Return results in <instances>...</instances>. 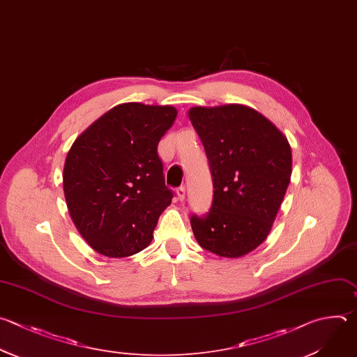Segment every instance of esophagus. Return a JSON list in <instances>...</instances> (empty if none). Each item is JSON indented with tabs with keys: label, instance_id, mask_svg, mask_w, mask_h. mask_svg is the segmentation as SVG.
<instances>
[{
	"label": "esophagus",
	"instance_id": "34e87169",
	"mask_svg": "<svg viewBox=\"0 0 357 357\" xmlns=\"http://www.w3.org/2000/svg\"><path fill=\"white\" fill-rule=\"evenodd\" d=\"M185 195H186V189H185L183 186H181V188L176 189V196H178V199H179L181 202L185 199Z\"/></svg>",
	"mask_w": 357,
	"mask_h": 357
}]
</instances>
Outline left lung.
<instances>
[{"label": "left lung", "instance_id": "left-lung-1", "mask_svg": "<svg viewBox=\"0 0 357 357\" xmlns=\"http://www.w3.org/2000/svg\"><path fill=\"white\" fill-rule=\"evenodd\" d=\"M189 119L213 178V202L192 214L199 245L218 257L240 258L259 247L272 228L291 176V149L268 119L244 105L196 106Z\"/></svg>", "mask_w": 357, "mask_h": 357}]
</instances>
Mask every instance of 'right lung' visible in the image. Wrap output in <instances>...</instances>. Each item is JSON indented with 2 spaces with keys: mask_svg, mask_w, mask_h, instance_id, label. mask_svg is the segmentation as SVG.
I'll return each mask as SVG.
<instances>
[{
  "mask_svg": "<svg viewBox=\"0 0 357 357\" xmlns=\"http://www.w3.org/2000/svg\"><path fill=\"white\" fill-rule=\"evenodd\" d=\"M176 113L169 105H117L71 146L64 196L74 225L96 252L125 258L151 243L174 197L157 147Z\"/></svg>",
  "mask_w": 357,
  "mask_h": 357,
  "instance_id": "obj_1",
  "label": "right lung"
}]
</instances>
